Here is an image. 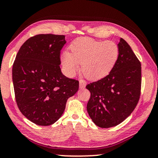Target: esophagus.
Instances as JSON below:
<instances>
[{
  "mask_svg": "<svg viewBox=\"0 0 158 158\" xmlns=\"http://www.w3.org/2000/svg\"><path fill=\"white\" fill-rule=\"evenodd\" d=\"M86 85H87V83H86L85 80H83V79H80V80H79V87H80L81 89L85 88L86 87Z\"/></svg>",
  "mask_w": 158,
  "mask_h": 158,
  "instance_id": "34e87169",
  "label": "esophagus"
}]
</instances>
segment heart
<instances>
[{
	"label": "heart",
	"mask_w": 158,
	"mask_h": 158,
	"mask_svg": "<svg viewBox=\"0 0 158 158\" xmlns=\"http://www.w3.org/2000/svg\"><path fill=\"white\" fill-rule=\"evenodd\" d=\"M70 52L62 56V63L69 75L74 74L78 65L87 79L96 81L112 71L118 60L119 46L114 41H97L91 38H78L70 45Z\"/></svg>",
	"instance_id": "b5f03b06"
}]
</instances>
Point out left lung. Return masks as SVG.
<instances>
[{"mask_svg":"<svg viewBox=\"0 0 158 158\" xmlns=\"http://www.w3.org/2000/svg\"><path fill=\"white\" fill-rule=\"evenodd\" d=\"M118 60L109 75L89 83L87 110L100 127L116 126L131 115L141 95V63L128 44L120 39Z\"/></svg>","mask_w":158,"mask_h":158,"instance_id":"8db88e82","label":"left lung"}]
</instances>
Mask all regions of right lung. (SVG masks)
<instances>
[{"mask_svg":"<svg viewBox=\"0 0 158 158\" xmlns=\"http://www.w3.org/2000/svg\"><path fill=\"white\" fill-rule=\"evenodd\" d=\"M65 35L39 34L22 45L12 68L15 99L19 111L32 123L52 125L79 89V81L62 73L60 51Z\"/></svg>","mask_w":158,"mask_h":158,"instance_id":"1","label":"right lung"}]
</instances>
